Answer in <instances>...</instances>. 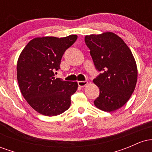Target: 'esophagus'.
Segmentation results:
<instances>
[{"label":"esophagus","mask_w":152,"mask_h":152,"mask_svg":"<svg viewBox=\"0 0 152 152\" xmlns=\"http://www.w3.org/2000/svg\"><path fill=\"white\" fill-rule=\"evenodd\" d=\"M88 84V81H78V85L80 87H84Z\"/></svg>","instance_id":"1"}]
</instances>
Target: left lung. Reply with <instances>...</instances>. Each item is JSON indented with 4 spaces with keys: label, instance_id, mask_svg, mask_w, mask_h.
Segmentation results:
<instances>
[{
    "label": "left lung",
    "instance_id": "obj_1",
    "mask_svg": "<svg viewBox=\"0 0 152 152\" xmlns=\"http://www.w3.org/2000/svg\"><path fill=\"white\" fill-rule=\"evenodd\" d=\"M85 43L96 69L101 72L93 81L100 92L94 105L109 112L119 109L128 102L137 84L133 54L124 41L111 32L86 36Z\"/></svg>",
    "mask_w": 152,
    "mask_h": 152
}]
</instances>
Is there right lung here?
I'll return each instance as SVG.
<instances>
[{
  "instance_id": "right-lung-1",
  "label": "right lung",
  "mask_w": 152,
  "mask_h": 152,
  "mask_svg": "<svg viewBox=\"0 0 152 152\" xmlns=\"http://www.w3.org/2000/svg\"><path fill=\"white\" fill-rule=\"evenodd\" d=\"M76 35L64 38H36L26 45L17 64V79L23 96L34 110L48 116H57L71 106V96L77 82L54 77L60 69L66 49L77 39Z\"/></svg>"
}]
</instances>
